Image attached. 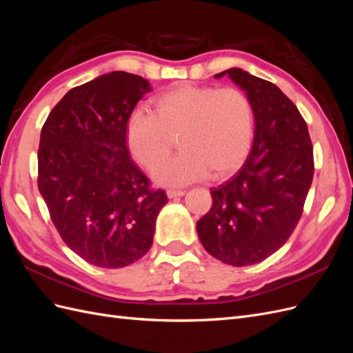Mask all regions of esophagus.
<instances>
[{"instance_id": "obj_1", "label": "esophagus", "mask_w": 353, "mask_h": 353, "mask_svg": "<svg viewBox=\"0 0 353 353\" xmlns=\"http://www.w3.org/2000/svg\"><path fill=\"white\" fill-rule=\"evenodd\" d=\"M184 194H185V191H183V190H168V191H166V196H168L169 199L181 197V196H184Z\"/></svg>"}]
</instances>
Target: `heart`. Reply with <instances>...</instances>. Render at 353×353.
<instances>
[{
    "label": "heart",
    "mask_w": 353,
    "mask_h": 353,
    "mask_svg": "<svg viewBox=\"0 0 353 353\" xmlns=\"http://www.w3.org/2000/svg\"><path fill=\"white\" fill-rule=\"evenodd\" d=\"M152 109L134 110L125 135L130 153L147 169L168 155L172 137H179L183 152L153 170L160 185L179 187L208 175L223 178L250 150L253 105L240 88L181 83L154 97Z\"/></svg>",
    "instance_id": "b5f03b06"
}]
</instances>
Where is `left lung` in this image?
<instances>
[{"mask_svg":"<svg viewBox=\"0 0 353 353\" xmlns=\"http://www.w3.org/2000/svg\"><path fill=\"white\" fill-rule=\"evenodd\" d=\"M248 95L254 114L250 153L239 172L212 188V208L197 221L209 254L232 266L262 262L292 236L314 178L306 122L274 85L239 68L223 70Z\"/></svg>","mask_w":353,"mask_h":353,"instance_id":"left-lung-1","label":"left lung"}]
</instances>
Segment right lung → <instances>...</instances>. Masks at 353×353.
Here are the masks:
<instances>
[{"label": "right lung", "mask_w": 353, "mask_h": 353, "mask_svg": "<svg viewBox=\"0 0 353 353\" xmlns=\"http://www.w3.org/2000/svg\"><path fill=\"white\" fill-rule=\"evenodd\" d=\"M150 82L126 72L72 88L42 126L38 188L68 248L100 268H123L150 250L163 190L132 162L126 122Z\"/></svg>", "instance_id": "right-lung-1"}]
</instances>
